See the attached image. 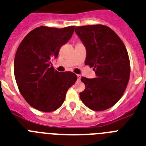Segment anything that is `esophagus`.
Instances as JSON below:
<instances>
[{
	"instance_id": "34e87169",
	"label": "esophagus",
	"mask_w": 146,
	"mask_h": 146,
	"mask_svg": "<svg viewBox=\"0 0 146 146\" xmlns=\"http://www.w3.org/2000/svg\"><path fill=\"white\" fill-rule=\"evenodd\" d=\"M77 77H78V80H80V78H81V75H80V74H77Z\"/></svg>"
}]
</instances>
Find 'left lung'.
<instances>
[{"label": "left lung", "mask_w": 146, "mask_h": 146, "mask_svg": "<svg viewBox=\"0 0 146 146\" xmlns=\"http://www.w3.org/2000/svg\"><path fill=\"white\" fill-rule=\"evenodd\" d=\"M76 34L86 48L85 64L96 74L93 79L82 77L85 90L80 98L88 109L100 111L119 101L130 78L129 54L119 36L104 25L76 27Z\"/></svg>", "instance_id": "left-lung-1"}]
</instances>
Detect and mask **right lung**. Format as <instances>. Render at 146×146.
Returning a JSON list of instances; mask_svg holds the SVG:
<instances>
[{"label": "right lung", "instance_id": "add662e5", "mask_svg": "<svg viewBox=\"0 0 146 146\" xmlns=\"http://www.w3.org/2000/svg\"><path fill=\"white\" fill-rule=\"evenodd\" d=\"M74 27L62 29L40 27L31 31L17 48L14 73L26 101L43 112L54 111L64 102L68 89L78 77L72 72H59L52 66L61 46L69 40Z\"/></svg>", "mask_w": 146, "mask_h": 146}]
</instances>
